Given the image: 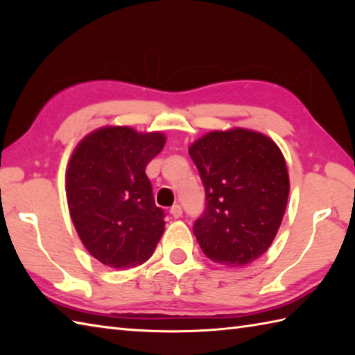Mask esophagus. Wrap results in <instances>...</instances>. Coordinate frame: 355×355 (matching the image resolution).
Instances as JSON below:
<instances>
[{"instance_id": "1", "label": "esophagus", "mask_w": 355, "mask_h": 355, "mask_svg": "<svg viewBox=\"0 0 355 355\" xmlns=\"http://www.w3.org/2000/svg\"><path fill=\"white\" fill-rule=\"evenodd\" d=\"M169 212H171V215H172L173 218H180V216H182V215H183V210H182V206H178V205H175V206H172V207H171V210H169Z\"/></svg>"}]
</instances>
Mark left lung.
Wrapping results in <instances>:
<instances>
[{
    "instance_id": "left-lung-1",
    "label": "left lung",
    "mask_w": 355,
    "mask_h": 355,
    "mask_svg": "<svg viewBox=\"0 0 355 355\" xmlns=\"http://www.w3.org/2000/svg\"><path fill=\"white\" fill-rule=\"evenodd\" d=\"M206 191L193 235L209 259L244 267L273 243L290 193L285 158L266 134L210 131L189 146Z\"/></svg>"
}]
</instances>
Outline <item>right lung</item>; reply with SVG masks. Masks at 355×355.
I'll list each match as a JSON object with an SVG mask.
<instances>
[{
	"instance_id": "1",
	"label": "right lung",
	"mask_w": 355,
	"mask_h": 355,
	"mask_svg": "<svg viewBox=\"0 0 355 355\" xmlns=\"http://www.w3.org/2000/svg\"><path fill=\"white\" fill-rule=\"evenodd\" d=\"M164 134L103 126L74 148L65 191L71 221L88 253L125 270L148 261L164 232L146 164L160 153Z\"/></svg>"
}]
</instances>
